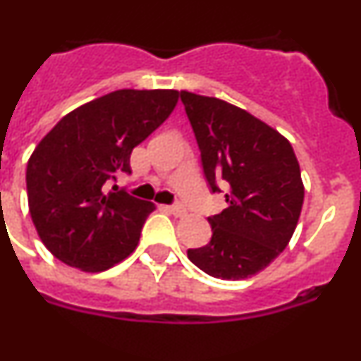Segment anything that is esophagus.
I'll list each match as a JSON object with an SVG mask.
<instances>
[{"instance_id":"1","label":"esophagus","mask_w":361,"mask_h":361,"mask_svg":"<svg viewBox=\"0 0 361 361\" xmlns=\"http://www.w3.org/2000/svg\"><path fill=\"white\" fill-rule=\"evenodd\" d=\"M169 212L173 213V215H176V216H183L185 213H187V209H185L183 204L176 202V204H171L169 206Z\"/></svg>"}]
</instances>
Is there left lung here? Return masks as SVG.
Returning <instances> with one entry per match:
<instances>
[{"mask_svg":"<svg viewBox=\"0 0 361 361\" xmlns=\"http://www.w3.org/2000/svg\"><path fill=\"white\" fill-rule=\"evenodd\" d=\"M204 178L222 185L227 208L208 216L212 240L187 255L204 274L241 281L259 274L291 240L303 206L300 164L284 135L240 107L181 92Z\"/></svg>","mask_w":361,"mask_h":361,"instance_id":"left-lung-1","label":"left lung"}]
</instances>
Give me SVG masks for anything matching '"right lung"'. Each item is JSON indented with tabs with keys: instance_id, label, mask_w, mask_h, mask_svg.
Wrapping results in <instances>:
<instances>
[{
	"instance_id": "add662e5",
	"label": "right lung",
	"mask_w": 361,
	"mask_h": 361,
	"mask_svg": "<svg viewBox=\"0 0 361 361\" xmlns=\"http://www.w3.org/2000/svg\"><path fill=\"white\" fill-rule=\"evenodd\" d=\"M174 90H118L77 107L38 142L26 187L37 233L52 255L104 271L135 250L155 204L118 188L130 153L173 113Z\"/></svg>"
}]
</instances>
